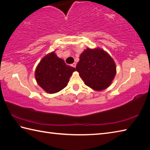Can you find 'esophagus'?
Segmentation results:
<instances>
[{
  "label": "esophagus",
  "instance_id": "obj_1",
  "mask_svg": "<svg viewBox=\"0 0 150 150\" xmlns=\"http://www.w3.org/2000/svg\"><path fill=\"white\" fill-rule=\"evenodd\" d=\"M71 66L73 67V68H75L76 67V63H73L71 64Z\"/></svg>",
  "mask_w": 150,
  "mask_h": 150
}]
</instances>
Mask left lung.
<instances>
[{
  "mask_svg": "<svg viewBox=\"0 0 150 150\" xmlns=\"http://www.w3.org/2000/svg\"><path fill=\"white\" fill-rule=\"evenodd\" d=\"M116 69L112 57L99 47L84 50L76 66L85 84L95 91L104 90L110 86L116 75Z\"/></svg>",
  "mask_w": 150,
  "mask_h": 150,
  "instance_id": "8db88e82",
  "label": "left lung"
}]
</instances>
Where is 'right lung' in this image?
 Returning a JSON list of instances; mask_svg holds the SVG:
<instances>
[{
    "mask_svg": "<svg viewBox=\"0 0 150 150\" xmlns=\"http://www.w3.org/2000/svg\"><path fill=\"white\" fill-rule=\"evenodd\" d=\"M75 68L66 64L55 52L44 56L38 64L35 71L37 84L46 93L53 94L62 90L69 82Z\"/></svg>",
    "mask_w": 150,
    "mask_h": 150,
    "instance_id": "right-lung-1",
    "label": "right lung"
}]
</instances>
